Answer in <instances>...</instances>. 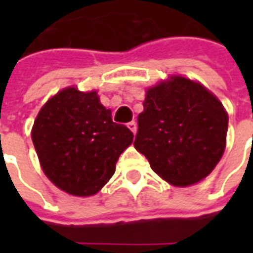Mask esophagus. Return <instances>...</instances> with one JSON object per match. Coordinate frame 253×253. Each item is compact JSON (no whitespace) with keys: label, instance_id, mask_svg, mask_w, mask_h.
<instances>
[{"label":"esophagus","instance_id":"esophagus-1","mask_svg":"<svg viewBox=\"0 0 253 253\" xmlns=\"http://www.w3.org/2000/svg\"><path fill=\"white\" fill-rule=\"evenodd\" d=\"M127 127L131 130L132 134H135V132H137V123H135V122H130V123L127 125Z\"/></svg>","mask_w":253,"mask_h":253}]
</instances>
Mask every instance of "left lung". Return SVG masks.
<instances>
[{
    "mask_svg": "<svg viewBox=\"0 0 253 253\" xmlns=\"http://www.w3.org/2000/svg\"><path fill=\"white\" fill-rule=\"evenodd\" d=\"M228 121L210 90L173 76L146 90L134 146L165 181L191 186L210 175L222 157Z\"/></svg>",
    "mask_w": 253,
    "mask_h": 253,
    "instance_id": "1",
    "label": "left lung"
}]
</instances>
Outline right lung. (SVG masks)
I'll return each instance as SVG.
<instances>
[{
	"label": "right lung",
	"instance_id": "1",
	"mask_svg": "<svg viewBox=\"0 0 253 253\" xmlns=\"http://www.w3.org/2000/svg\"><path fill=\"white\" fill-rule=\"evenodd\" d=\"M31 135L47 177L76 196L97 194L134 138L126 126L112 122L96 90L76 88L58 92L42 107Z\"/></svg>",
	"mask_w": 253,
	"mask_h": 253
}]
</instances>
